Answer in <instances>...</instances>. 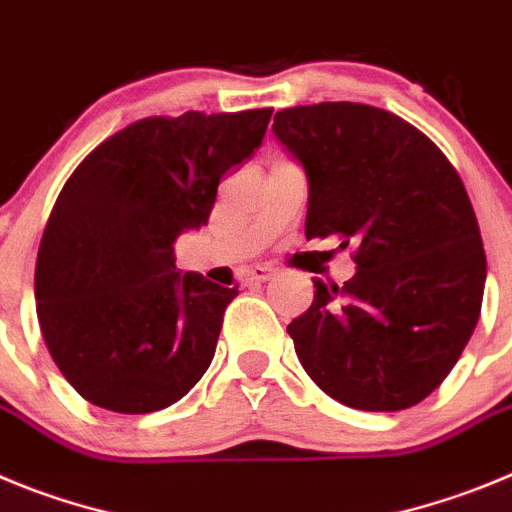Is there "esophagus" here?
<instances>
[{
  "label": "esophagus",
  "mask_w": 512,
  "mask_h": 512,
  "mask_svg": "<svg viewBox=\"0 0 512 512\" xmlns=\"http://www.w3.org/2000/svg\"><path fill=\"white\" fill-rule=\"evenodd\" d=\"M270 278H275L273 265H252L245 273V283H265Z\"/></svg>",
  "instance_id": "34e87169"
}]
</instances>
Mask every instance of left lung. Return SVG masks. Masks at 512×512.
<instances>
[{"instance_id":"8db88e82","label":"left lung","mask_w":512,"mask_h":512,"mask_svg":"<svg viewBox=\"0 0 512 512\" xmlns=\"http://www.w3.org/2000/svg\"><path fill=\"white\" fill-rule=\"evenodd\" d=\"M273 135L306 170V237H339L357 262L344 285L313 280L311 308L288 324L303 370L359 411L421 403L457 365L485 293L462 178L413 124L367 104L283 109Z\"/></svg>"}]
</instances>
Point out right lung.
I'll use <instances>...</instances> for the list:
<instances>
[{
	"label": "right lung",
	"instance_id": "obj_1",
	"mask_svg": "<svg viewBox=\"0 0 512 512\" xmlns=\"http://www.w3.org/2000/svg\"><path fill=\"white\" fill-rule=\"evenodd\" d=\"M273 109L147 117L101 142L50 211L35 267L50 357L89 403L153 413L209 370L237 288L181 273L227 170L262 145Z\"/></svg>",
	"mask_w": 512,
	"mask_h": 512
}]
</instances>
